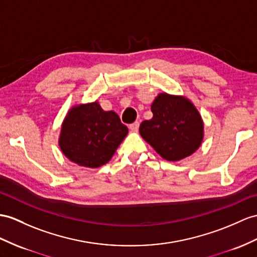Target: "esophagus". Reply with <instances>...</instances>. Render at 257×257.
Returning a JSON list of instances; mask_svg holds the SVG:
<instances>
[{
    "label": "esophagus",
    "mask_w": 257,
    "mask_h": 257,
    "mask_svg": "<svg viewBox=\"0 0 257 257\" xmlns=\"http://www.w3.org/2000/svg\"><path fill=\"white\" fill-rule=\"evenodd\" d=\"M130 130L132 131V132H137L139 131V127H140V122H134L132 124H130Z\"/></svg>",
    "instance_id": "obj_1"
}]
</instances>
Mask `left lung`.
<instances>
[{
    "mask_svg": "<svg viewBox=\"0 0 257 257\" xmlns=\"http://www.w3.org/2000/svg\"><path fill=\"white\" fill-rule=\"evenodd\" d=\"M153 118L143 121L140 134L162 158L179 161L201 146L204 123L189 99L159 93L152 104Z\"/></svg>",
    "mask_w": 257,
    "mask_h": 257,
    "instance_id": "obj_1",
    "label": "left lung"
}]
</instances>
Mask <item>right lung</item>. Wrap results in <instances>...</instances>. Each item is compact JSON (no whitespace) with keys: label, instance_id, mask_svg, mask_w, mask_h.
I'll use <instances>...</instances> for the list:
<instances>
[{"label":"right lung","instance_id":"add662e5","mask_svg":"<svg viewBox=\"0 0 257 257\" xmlns=\"http://www.w3.org/2000/svg\"><path fill=\"white\" fill-rule=\"evenodd\" d=\"M128 130L114 111H104L95 101L73 107L64 118L59 145L66 157L81 167L105 165Z\"/></svg>","mask_w":257,"mask_h":257}]
</instances>
